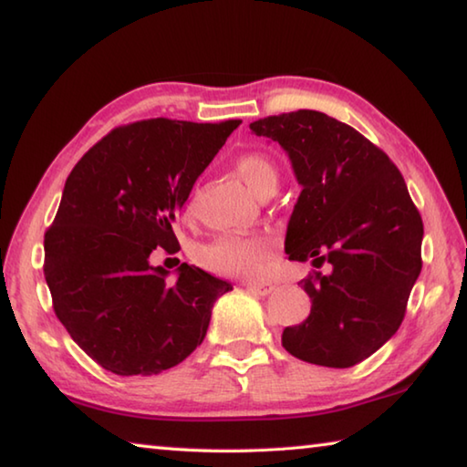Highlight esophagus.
I'll use <instances>...</instances> for the list:
<instances>
[{"label":"esophagus","instance_id":"obj_1","mask_svg":"<svg viewBox=\"0 0 467 467\" xmlns=\"http://www.w3.org/2000/svg\"><path fill=\"white\" fill-rule=\"evenodd\" d=\"M244 288H247V292H251V295L255 296H265V295H272V292L275 290V284L274 282H247L244 284Z\"/></svg>","mask_w":467,"mask_h":467}]
</instances>
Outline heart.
Wrapping results in <instances>:
<instances>
[{
  "label": "heart",
  "instance_id": "heart-1",
  "mask_svg": "<svg viewBox=\"0 0 467 467\" xmlns=\"http://www.w3.org/2000/svg\"><path fill=\"white\" fill-rule=\"evenodd\" d=\"M234 172L251 193H262L265 187H278V167L272 156L259 150L243 152L234 161ZM275 244L270 236L253 234L218 236L197 251V262L208 272L220 275H255L274 257Z\"/></svg>",
  "mask_w": 467,
  "mask_h": 467
}]
</instances>
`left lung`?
Instances as JSON below:
<instances>
[{"label":"left lung","instance_id":"1","mask_svg":"<svg viewBox=\"0 0 467 467\" xmlns=\"http://www.w3.org/2000/svg\"><path fill=\"white\" fill-rule=\"evenodd\" d=\"M249 128L286 150L303 187L284 243L288 259L331 265L298 282L311 313L284 329L282 346L311 365H358L404 321L422 270L420 212L389 156L334 117L300 109Z\"/></svg>","mask_w":467,"mask_h":467}]
</instances>
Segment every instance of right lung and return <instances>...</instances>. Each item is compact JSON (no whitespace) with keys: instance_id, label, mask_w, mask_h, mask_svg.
<instances>
[{"instance_id":"add662e5","label":"right lung","mask_w":467,"mask_h":467,"mask_svg":"<svg viewBox=\"0 0 467 467\" xmlns=\"http://www.w3.org/2000/svg\"><path fill=\"white\" fill-rule=\"evenodd\" d=\"M239 119H158L115 128L86 152L45 233L53 311L74 342L115 375H158L203 342L226 280L183 264L169 282L150 264L175 253L172 223Z\"/></svg>"}]
</instances>
